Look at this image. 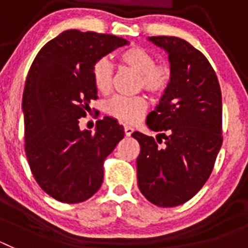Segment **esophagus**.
Masks as SVG:
<instances>
[{"label": "esophagus", "mask_w": 248, "mask_h": 248, "mask_svg": "<svg viewBox=\"0 0 248 248\" xmlns=\"http://www.w3.org/2000/svg\"><path fill=\"white\" fill-rule=\"evenodd\" d=\"M133 131H134V129L131 128L130 125H125V126H124V133H125L126 137H130V135L133 134Z\"/></svg>", "instance_id": "34e87169"}]
</instances>
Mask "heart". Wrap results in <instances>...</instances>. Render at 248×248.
Wrapping results in <instances>:
<instances>
[{
    "label": "heart",
    "mask_w": 248,
    "mask_h": 248,
    "mask_svg": "<svg viewBox=\"0 0 248 248\" xmlns=\"http://www.w3.org/2000/svg\"><path fill=\"white\" fill-rule=\"evenodd\" d=\"M120 64L139 74L138 87L148 93L161 95L169 89L172 80V69L168 63H156L154 54L141 47H131L118 56ZM92 79L98 92L108 95L113 89L114 72L108 59L100 58L92 68ZM148 109V102L141 95H115L105 104L109 117L124 123H135Z\"/></svg>",
    "instance_id": "heart-1"
}]
</instances>
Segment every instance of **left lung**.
I'll return each instance as SVG.
<instances>
[{"mask_svg": "<svg viewBox=\"0 0 248 248\" xmlns=\"http://www.w3.org/2000/svg\"><path fill=\"white\" fill-rule=\"evenodd\" d=\"M149 39L169 53L172 80L146 118L149 128L160 131L156 139L131 134L140 145L138 185L151 203L174 207L194 198L214 170L222 145V97L200 50L177 37Z\"/></svg>", "mask_w": 248, "mask_h": 248, "instance_id": "1", "label": "left lung"}]
</instances>
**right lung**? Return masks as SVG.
<instances>
[{
    "label": "right lung",
    "instance_id": "1",
    "mask_svg": "<svg viewBox=\"0 0 248 248\" xmlns=\"http://www.w3.org/2000/svg\"><path fill=\"white\" fill-rule=\"evenodd\" d=\"M128 41L111 34L68 30L46 43L27 74L22 99L25 151L41 189L56 200H88L103 183V165L124 138L115 119L98 120L95 133L79 120L97 99L92 68Z\"/></svg>",
    "mask_w": 248,
    "mask_h": 248
}]
</instances>
